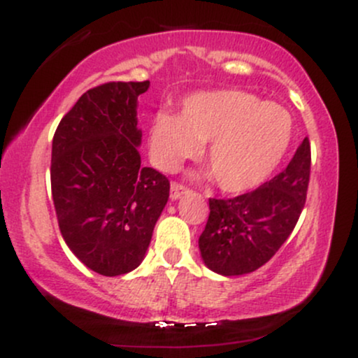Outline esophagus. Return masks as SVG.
Listing matches in <instances>:
<instances>
[{
  "label": "esophagus",
  "mask_w": 358,
  "mask_h": 358,
  "mask_svg": "<svg viewBox=\"0 0 358 358\" xmlns=\"http://www.w3.org/2000/svg\"><path fill=\"white\" fill-rule=\"evenodd\" d=\"M187 192H188V188L183 187V185H180V183H176V182L171 183V187H170V199H171V200L182 199V196H183Z\"/></svg>",
  "instance_id": "34e87169"
}]
</instances>
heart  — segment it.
Returning <instances> with one entry per match:
<instances>
[{
    "label": "heart",
    "mask_w": 358,
    "mask_h": 358,
    "mask_svg": "<svg viewBox=\"0 0 358 358\" xmlns=\"http://www.w3.org/2000/svg\"><path fill=\"white\" fill-rule=\"evenodd\" d=\"M293 136L289 113L237 89L200 92L185 101L182 117L159 110L150 129V155L159 170L176 171L208 143L207 165L225 193L262 185L285 158Z\"/></svg>",
    "instance_id": "heart-1"
}]
</instances>
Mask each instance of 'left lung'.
I'll return each mask as SVG.
<instances>
[{
	"label": "left lung",
	"instance_id": "left-lung-1",
	"mask_svg": "<svg viewBox=\"0 0 358 358\" xmlns=\"http://www.w3.org/2000/svg\"><path fill=\"white\" fill-rule=\"evenodd\" d=\"M311 151L308 138L281 173L234 199L208 200L199 239L205 266L222 276H241L264 266L293 232L305 207Z\"/></svg>",
	"mask_w": 358,
	"mask_h": 358
}]
</instances>
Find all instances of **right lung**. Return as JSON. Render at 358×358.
Here are the masks:
<instances>
[{"mask_svg": "<svg viewBox=\"0 0 358 358\" xmlns=\"http://www.w3.org/2000/svg\"><path fill=\"white\" fill-rule=\"evenodd\" d=\"M145 82H108L82 94L52 143V196L65 244L94 273L121 276L145 259L170 182L141 166L138 97Z\"/></svg>", "mask_w": 358, "mask_h": 358, "instance_id": "1", "label": "right lung"}]
</instances>
